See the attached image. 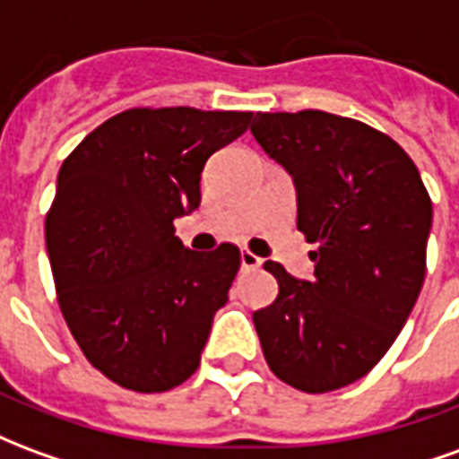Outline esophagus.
Returning a JSON list of instances; mask_svg holds the SVG:
<instances>
[{
	"mask_svg": "<svg viewBox=\"0 0 459 459\" xmlns=\"http://www.w3.org/2000/svg\"><path fill=\"white\" fill-rule=\"evenodd\" d=\"M260 263H263V260H260L258 255H253L250 250H243V253H240V268L243 270L260 268Z\"/></svg>",
	"mask_w": 459,
	"mask_h": 459,
	"instance_id": "esophagus-1",
	"label": "esophagus"
}]
</instances>
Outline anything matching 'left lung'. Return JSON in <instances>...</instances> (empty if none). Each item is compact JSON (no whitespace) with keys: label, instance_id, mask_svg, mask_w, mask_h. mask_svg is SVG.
Here are the masks:
<instances>
[{"label":"left lung","instance_id":"1","mask_svg":"<svg viewBox=\"0 0 459 459\" xmlns=\"http://www.w3.org/2000/svg\"><path fill=\"white\" fill-rule=\"evenodd\" d=\"M250 132L292 177L298 229L317 246L312 280L265 263L278 298L253 312L263 354L298 391H337L368 374L403 329L423 288L433 204L403 147L364 122L258 113Z\"/></svg>","mask_w":459,"mask_h":459}]
</instances>
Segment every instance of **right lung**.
Segmentation results:
<instances>
[{
    "label": "right lung",
    "mask_w": 459,
    "mask_h": 459,
    "mask_svg": "<svg viewBox=\"0 0 459 459\" xmlns=\"http://www.w3.org/2000/svg\"><path fill=\"white\" fill-rule=\"evenodd\" d=\"M253 113L132 108L95 127L58 171L46 250L71 334L122 388L161 394L199 368L240 250L184 248L174 221L199 209L211 154Z\"/></svg>",
    "instance_id": "1"
}]
</instances>
